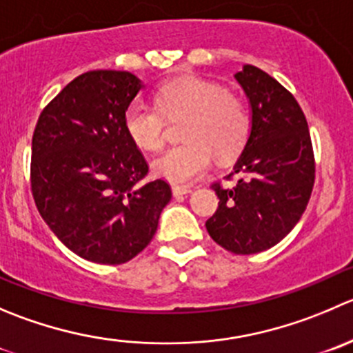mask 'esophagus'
I'll return each instance as SVG.
<instances>
[{
  "mask_svg": "<svg viewBox=\"0 0 353 353\" xmlns=\"http://www.w3.org/2000/svg\"><path fill=\"white\" fill-rule=\"evenodd\" d=\"M188 193H191V188H188V186H177V184H174L172 186V194L176 198H179V196H184V194H188Z\"/></svg>",
  "mask_w": 353,
  "mask_h": 353,
  "instance_id": "34e87169",
  "label": "esophagus"
}]
</instances>
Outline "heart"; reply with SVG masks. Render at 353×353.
Masks as SVG:
<instances>
[{
  "label": "heart",
  "mask_w": 353,
  "mask_h": 353,
  "mask_svg": "<svg viewBox=\"0 0 353 353\" xmlns=\"http://www.w3.org/2000/svg\"><path fill=\"white\" fill-rule=\"evenodd\" d=\"M156 108L134 101L124 112V129L143 152L163 145V119L184 117L183 145L167 150L153 162V172L172 183H188L217 160H231L245 146L250 115L243 101L207 79L183 75L165 82L155 93Z\"/></svg>",
  "instance_id": "b5f03b06"
}]
</instances>
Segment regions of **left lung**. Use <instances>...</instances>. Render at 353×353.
Masks as SVG:
<instances>
[{"label": "left lung", "instance_id": "obj_1", "mask_svg": "<svg viewBox=\"0 0 353 353\" xmlns=\"http://www.w3.org/2000/svg\"><path fill=\"white\" fill-rule=\"evenodd\" d=\"M250 105V134L232 167L238 183L214 184L219 208L207 221L217 245L252 255L278 245L305 212L314 188L309 125L293 94L253 65L234 74Z\"/></svg>", "mask_w": 353, "mask_h": 353}]
</instances>
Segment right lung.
I'll return each mask as SVG.
<instances>
[{
    "label": "right lung",
    "mask_w": 353,
    "mask_h": 353,
    "mask_svg": "<svg viewBox=\"0 0 353 353\" xmlns=\"http://www.w3.org/2000/svg\"><path fill=\"white\" fill-rule=\"evenodd\" d=\"M143 82L131 72L91 70L43 110L32 136L30 186L41 217L82 259L117 265L148 246L170 186L124 129Z\"/></svg>",
    "instance_id": "add662e5"
}]
</instances>
